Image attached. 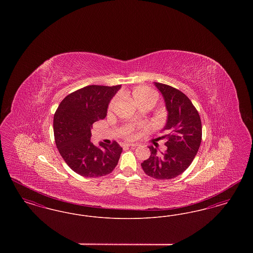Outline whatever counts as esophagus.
Segmentation results:
<instances>
[{
    "instance_id": "34e87169",
    "label": "esophagus",
    "mask_w": 253,
    "mask_h": 253,
    "mask_svg": "<svg viewBox=\"0 0 253 253\" xmlns=\"http://www.w3.org/2000/svg\"><path fill=\"white\" fill-rule=\"evenodd\" d=\"M121 146H122V147H135L136 145L132 144V143H122Z\"/></svg>"
}]
</instances>
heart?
<instances>
[{
	"label": "heart",
	"instance_id": "obj_1",
	"mask_svg": "<svg viewBox=\"0 0 253 253\" xmlns=\"http://www.w3.org/2000/svg\"><path fill=\"white\" fill-rule=\"evenodd\" d=\"M132 98L134 99V101L137 103L140 100L145 99V98H155V93L153 92V90L147 86H136L132 89ZM114 105V101H112L109 104V111H111ZM134 132L132 131V129H129L126 132V136L128 138H133L134 137Z\"/></svg>",
	"mask_w": 253,
	"mask_h": 253
}]
</instances>
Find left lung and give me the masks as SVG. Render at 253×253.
<instances>
[{"label": "left lung", "mask_w": 253, "mask_h": 253, "mask_svg": "<svg viewBox=\"0 0 253 253\" xmlns=\"http://www.w3.org/2000/svg\"><path fill=\"white\" fill-rule=\"evenodd\" d=\"M164 97L168 120L163 131L167 151L157 154L149 147L151 156L141 163L145 173L153 178L165 180L178 176L192 164L202 140L200 116L190 98L178 89L155 83Z\"/></svg>", "instance_id": "obj_1"}]
</instances>
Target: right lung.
I'll use <instances>...</instances> for the list:
<instances>
[{
	"label": "right lung",
	"mask_w": 253,
	"mask_h": 253,
	"mask_svg": "<svg viewBox=\"0 0 253 253\" xmlns=\"http://www.w3.org/2000/svg\"><path fill=\"white\" fill-rule=\"evenodd\" d=\"M121 85H89L65 96L54 115V136L65 163L84 177L109 174L118 165L122 148L118 142H91L93 123L105 119L111 98Z\"/></svg>",
	"instance_id": "1"
}]
</instances>
